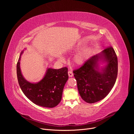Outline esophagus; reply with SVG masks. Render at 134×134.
Returning <instances> with one entry per match:
<instances>
[{"mask_svg": "<svg viewBox=\"0 0 134 134\" xmlns=\"http://www.w3.org/2000/svg\"><path fill=\"white\" fill-rule=\"evenodd\" d=\"M68 76H69V77H72L73 76V74H72V72L71 71H68Z\"/></svg>", "mask_w": 134, "mask_h": 134, "instance_id": "34e87169", "label": "esophagus"}]
</instances>
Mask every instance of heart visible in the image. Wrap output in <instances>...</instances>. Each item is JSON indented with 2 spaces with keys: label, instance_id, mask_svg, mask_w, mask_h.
Here are the masks:
<instances>
[{
  "label": "heart",
  "instance_id": "1",
  "mask_svg": "<svg viewBox=\"0 0 134 134\" xmlns=\"http://www.w3.org/2000/svg\"><path fill=\"white\" fill-rule=\"evenodd\" d=\"M83 46V44L81 43L76 44L71 47L67 51V53L71 54L74 53L78 51ZM92 51L93 47L91 45H86L83 47L75 54L73 58V62L74 64L77 66H81L83 65L89 58L90 55L92 52ZM59 59L61 62H64V59L62 57H59Z\"/></svg>",
  "mask_w": 134,
  "mask_h": 134
}]
</instances>
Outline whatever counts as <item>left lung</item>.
I'll return each mask as SVG.
<instances>
[{
  "label": "left lung",
  "mask_w": 134,
  "mask_h": 134,
  "mask_svg": "<svg viewBox=\"0 0 134 134\" xmlns=\"http://www.w3.org/2000/svg\"><path fill=\"white\" fill-rule=\"evenodd\" d=\"M73 72L82 99L88 103L98 102L107 96L116 83L118 74L116 52L112 47L108 48L91 57Z\"/></svg>",
  "instance_id": "obj_1"
}]
</instances>
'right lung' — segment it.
Instances as JSON below:
<instances>
[{
	"mask_svg": "<svg viewBox=\"0 0 134 134\" xmlns=\"http://www.w3.org/2000/svg\"><path fill=\"white\" fill-rule=\"evenodd\" d=\"M21 52L17 64L18 84L25 96L34 104L46 108H53L61 101L64 86L68 79V69L63 67L56 69L48 68L43 77L38 82L27 81L22 73L20 64Z\"/></svg>",
	"mask_w": 134,
	"mask_h": 134,
	"instance_id": "add662e5",
	"label": "right lung"
}]
</instances>
